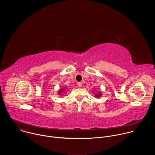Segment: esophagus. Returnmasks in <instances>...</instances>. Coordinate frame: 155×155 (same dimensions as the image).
Wrapping results in <instances>:
<instances>
[{
  "label": "esophagus",
  "instance_id": "34e87169",
  "mask_svg": "<svg viewBox=\"0 0 155 155\" xmlns=\"http://www.w3.org/2000/svg\"><path fill=\"white\" fill-rule=\"evenodd\" d=\"M77 85H78L79 87H81V86H82V83H81V82H78V83H77Z\"/></svg>",
  "mask_w": 155,
  "mask_h": 155
}]
</instances>
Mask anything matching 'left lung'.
Returning a JSON list of instances; mask_svg holds the SVG:
<instances>
[{
    "label": "left lung",
    "mask_w": 155,
    "mask_h": 155,
    "mask_svg": "<svg viewBox=\"0 0 155 155\" xmlns=\"http://www.w3.org/2000/svg\"><path fill=\"white\" fill-rule=\"evenodd\" d=\"M101 95H102V94H101V93H97V94H96L95 95V97H101Z\"/></svg>",
    "instance_id": "obj_1"
}]
</instances>
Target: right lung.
<instances>
[{
	"label": "right lung",
	"instance_id": "obj_1",
	"mask_svg": "<svg viewBox=\"0 0 155 155\" xmlns=\"http://www.w3.org/2000/svg\"><path fill=\"white\" fill-rule=\"evenodd\" d=\"M65 90H66V89H65V88H64V89L62 88V89H61V90H60L59 91V92H58V94H59V95H60V94H61L62 93H63Z\"/></svg>",
	"mask_w": 155,
	"mask_h": 155
}]
</instances>
